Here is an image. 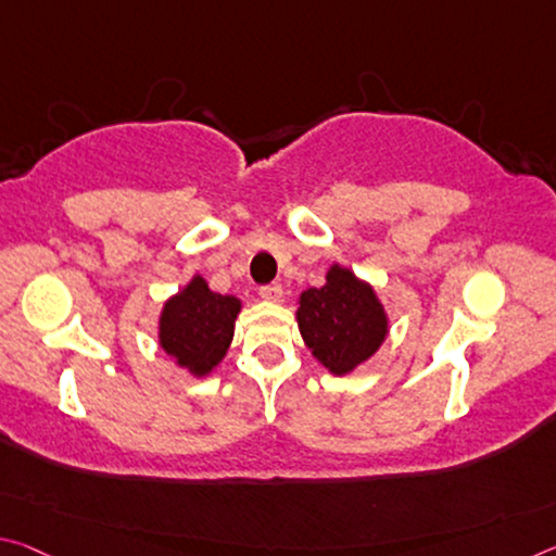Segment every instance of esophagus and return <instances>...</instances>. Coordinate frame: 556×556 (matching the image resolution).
Here are the masks:
<instances>
[{
    "instance_id": "esophagus-1",
    "label": "esophagus",
    "mask_w": 556,
    "mask_h": 556,
    "mask_svg": "<svg viewBox=\"0 0 556 556\" xmlns=\"http://www.w3.org/2000/svg\"><path fill=\"white\" fill-rule=\"evenodd\" d=\"M260 296L264 302H279L281 299V285H264L260 287Z\"/></svg>"
}]
</instances>
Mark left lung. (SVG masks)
<instances>
[{
  "instance_id": "8db88e82",
  "label": "left lung",
  "mask_w": 556,
  "mask_h": 556,
  "mask_svg": "<svg viewBox=\"0 0 556 556\" xmlns=\"http://www.w3.org/2000/svg\"><path fill=\"white\" fill-rule=\"evenodd\" d=\"M296 324L314 358L333 376L366 364L389 333V316L374 287L341 264H331L324 287L299 294Z\"/></svg>"
}]
</instances>
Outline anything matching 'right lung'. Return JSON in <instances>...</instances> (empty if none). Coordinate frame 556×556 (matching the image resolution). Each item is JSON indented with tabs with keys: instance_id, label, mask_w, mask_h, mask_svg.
Wrapping results in <instances>:
<instances>
[{
	"instance_id": "add662e5",
	"label": "right lung",
	"mask_w": 556,
	"mask_h": 556,
	"mask_svg": "<svg viewBox=\"0 0 556 556\" xmlns=\"http://www.w3.org/2000/svg\"><path fill=\"white\" fill-rule=\"evenodd\" d=\"M240 309V299L213 292L207 281L195 275L163 304L157 324L161 349L192 376L213 374L230 349Z\"/></svg>"
}]
</instances>
